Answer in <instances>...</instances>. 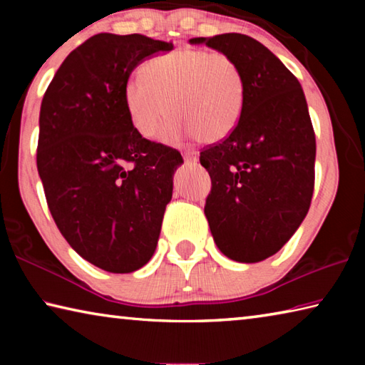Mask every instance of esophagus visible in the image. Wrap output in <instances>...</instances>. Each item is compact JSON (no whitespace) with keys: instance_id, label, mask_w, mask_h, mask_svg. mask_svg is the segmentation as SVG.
Instances as JSON below:
<instances>
[{"instance_id":"obj_1","label":"esophagus","mask_w":365,"mask_h":365,"mask_svg":"<svg viewBox=\"0 0 365 365\" xmlns=\"http://www.w3.org/2000/svg\"><path fill=\"white\" fill-rule=\"evenodd\" d=\"M183 159H185V163L187 164H196L197 163V154H196V151H185L183 153Z\"/></svg>"}]
</instances>
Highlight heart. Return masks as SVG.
I'll return each mask as SVG.
<instances>
[{"instance_id": "heart-1", "label": "heart", "mask_w": 365, "mask_h": 365, "mask_svg": "<svg viewBox=\"0 0 365 365\" xmlns=\"http://www.w3.org/2000/svg\"><path fill=\"white\" fill-rule=\"evenodd\" d=\"M128 120L141 137L151 138L168 110L159 138L175 141L197 135L206 143L230 135L243 113L245 78L240 66L220 51L178 49L150 59L143 77L132 76L123 85Z\"/></svg>"}]
</instances>
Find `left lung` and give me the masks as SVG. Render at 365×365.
<instances>
[{"label": "left lung", "mask_w": 365, "mask_h": 365, "mask_svg": "<svg viewBox=\"0 0 365 365\" xmlns=\"http://www.w3.org/2000/svg\"><path fill=\"white\" fill-rule=\"evenodd\" d=\"M190 43L228 54L243 73L242 117L224 141L201 151L200 163L212 182L205 214L217 248L237 262H261L293 237L311 206L316 135L304 91L248 35Z\"/></svg>", "instance_id": "left-lung-1"}]
</instances>
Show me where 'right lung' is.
<instances>
[{"mask_svg": "<svg viewBox=\"0 0 365 365\" xmlns=\"http://www.w3.org/2000/svg\"><path fill=\"white\" fill-rule=\"evenodd\" d=\"M172 49L140 34H98L64 59L41 101L36 168L49 212L73 251L113 274L153 257L183 164L135 130L123 103L135 67Z\"/></svg>", "mask_w": 365, "mask_h": 365, "instance_id": "1", "label": "right lung"}]
</instances>
